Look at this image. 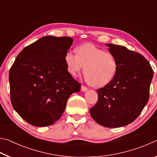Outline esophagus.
I'll list each match as a JSON object with an SVG mask.
<instances>
[{
    "mask_svg": "<svg viewBox=\"0 0 157 157\" xmlns=\"http://www.w3.org/2000/svg\"><path fill=\"white\" fill-rule=\"evenodd\" d=\"M87 89H87V87L84 86V85H82V86H81V90H82V91L84 92V91H87Z\"/></svg>",
    "mask_w": 157,
    "mask_h": 157,
    "instance_id": "34e87169",
    "label": "esophagus"
}]
</instances>
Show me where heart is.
Here are the masks:
<instances>
[{"mask_svg": "<svg viewBox=\"0 0 157 157\" xmlns=\"http://www.w3.org/2000/svg\"><path fill=\"white\" fill-rule=\"evenodd\" d=\"M76 53L69 51L64 57L67 70L72 75L76 76L84 68L86 81L98 87L105 86L114 78L118 63L111 52L86 44L77 48Z\"/></svg>", "mask_w": 157, "mask_h": 157, "instance_id": "obj_1", "label": "heart"}]
</instances>
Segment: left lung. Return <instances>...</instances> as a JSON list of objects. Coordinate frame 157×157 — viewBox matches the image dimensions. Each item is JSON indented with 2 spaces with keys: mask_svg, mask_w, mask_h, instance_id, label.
<instances>
[{
  "mask_svg": "<svg viewBox=\"0 0 157 157\" xmlns=\"http://www.w3.org/2000/svg\"><path fill=\"white\" fill-rule=\"evenodd\" d=\"M107 46L116 57L118 70L109 83L97 90L98 102L90 114L100 125L113 128L132 123L142 112L149 100L154 71L140 53L124 46Z\"/></svg>",
  "mask_w": 157,
  "mask_h": 157,
  "instance_id": "left-lung-1",
  "label": "left lung"
}]
</instances>
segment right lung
Listing matches in <instances>:
<instances>
[{
  "label": "right lung",
  "instance_id": "right-lung-1",
  "mask_svg": "<svg viewBox=\"0 0 157 157\" xmlns=\"http://www.w3.org/2000/svg\"><path fill=\"white\" fill-rule=\"evenodd\" d=\"M73 42L68 36H44L24 48L10 68L12 107L32 125L54 124L70 95L80 90V83L68 72L64 60Z\"/></svg>",
  "mask_w": 157,
  "mask_h": 157
}]
</instances>
